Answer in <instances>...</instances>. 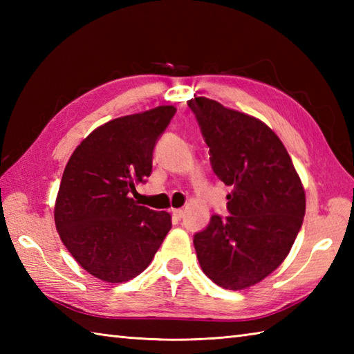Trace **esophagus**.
<instances>
[{
  "label": "esophagus",
  "mask_w": 354,
  "mask_h": 354,
  "mask_svg": "<svg viewBox=\"0 0 354 354\" xmlns=\"http://www.w3.org/2000/svg\"><path fill=\"white\" fill-rule=\"evenodd\" d=\"M171 214L176 217V219H183L184 217V209H181V208H173L171 209Z\"/></svg>",
  "instance_id": "34e87169"
}]
</instances>
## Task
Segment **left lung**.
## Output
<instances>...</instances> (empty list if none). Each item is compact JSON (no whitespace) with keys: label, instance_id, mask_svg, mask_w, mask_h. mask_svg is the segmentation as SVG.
I'll return each mask as SVG.
<instances>
[{"label":"left lung","instance_id":"1","mask_svg":"<svg viewBox=\"0 0 354 354\" xmlns=\"http://www.w3.org/2000/svg\"><path fill=\"white\" fill-rule=\"evenodd\" d=\"M209 149L216 176L231 185L230 216L213 214L193 237L204 274L240 290L281 265L301 230L306 194L280 138L243 112L207 97L187 102Z\"/></svg>","mask_w":354,"mask_h":354}]
</instances>
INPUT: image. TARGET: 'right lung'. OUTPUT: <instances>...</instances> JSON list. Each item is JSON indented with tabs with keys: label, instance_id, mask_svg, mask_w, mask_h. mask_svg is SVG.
Instances as JSON below:
<instances>
[{
	"label": "right lung",
	"instance_id": "right-lung-1",
	"mask_svg": "<svg viewBox=\"0 0 354 354\" xmlns=\"http://www.w3.org/2000/svg\"><path fill=\"white\" fill-rule=\"evenodd\" d=\"M176 114L158 106L97 127L74 150L59 187L55 222L86 272L124 283L145 270L171 228L167 212L138 205L135 184L152 171L156 141Z\"/></svg>",
	"mask_w": 354,
	"mask_h": 354
}]
</instances>
